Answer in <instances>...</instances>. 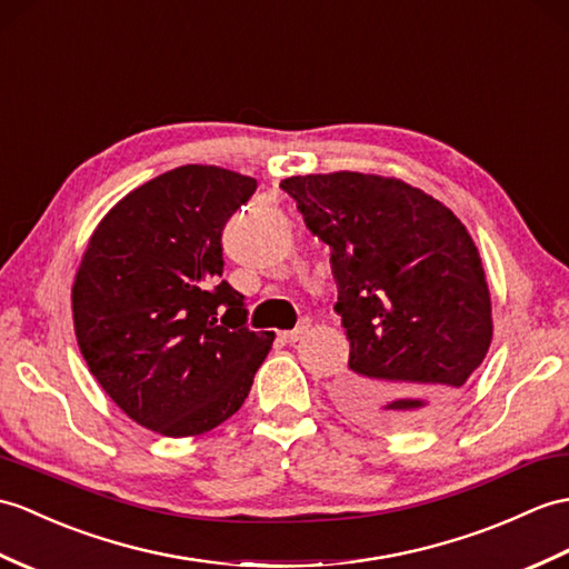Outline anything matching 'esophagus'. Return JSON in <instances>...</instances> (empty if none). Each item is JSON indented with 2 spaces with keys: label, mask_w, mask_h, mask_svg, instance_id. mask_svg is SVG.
Segmentation results:
<instances>
[{
  "label": "esophagus",
  "mask_w": 569,
  "mask_h": 569,
  "mask_svg": "<svg viewBox=\"0 0 569 569\" xmlns=\"http://www.w3.org/2000/svg\"><path fill=\"white\" fill-rule=\"evenodd\" d=\"M310 327H312L310 317H302L300 325L293 329V332H281V339L286 341V345H296V341H298L302 335H308V329H310Z\"/></svg>",
  "instance_id": "1"
}]
</instances>
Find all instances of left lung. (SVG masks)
I'll return each mask as SVG.
<instances>
[{
	"mask_svg": "<svg viewBox=\"0 0 569 569\" xmlns=\"http://www.w3.org/2000/svg\"><path fill=\"white\" fill-rule=\"evenodd\" d=\"M332 249L351 341L337 400L378 429L425 425L463 392L492 341V302L466 224L395 177L332 171L281 181Z\"/></svg>",
	"mask_w": 569,
	"mask_h": 569,
	"instance_id": "obj_1",
	"label": "left lung"
}]
</instances>
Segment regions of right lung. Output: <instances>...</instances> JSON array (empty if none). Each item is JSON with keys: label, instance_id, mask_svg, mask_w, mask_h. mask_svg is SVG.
<instances>
[{"label": "right lung", "instance_id": "1", "mask_svg": "<svg viewBox=\"0 0 569 569\" xmlns=\"http://www.w3.org/2000/svg\"><path fill=\"white\" fill-rule=\"evenodd\" d=\"M257 179L183 164L123 196L89 237L72 286L79 351L106 395L162 436L222 425L252 388L273 332L247 327L222 281V228Z\"/></svg>", "mask_w": 569, "mask_h": 569}]
</instances>
